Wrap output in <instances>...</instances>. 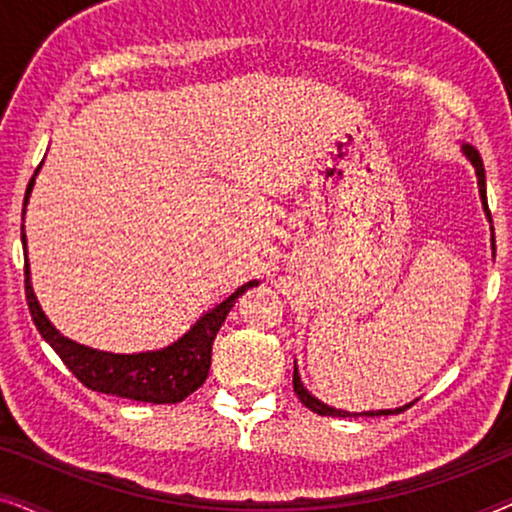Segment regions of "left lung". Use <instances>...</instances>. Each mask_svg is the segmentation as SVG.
I'll use <instances>...</instances> for the list:
<instances>
[{"mask_svg":"<svg viewBox=\"0 0 512 512\" xmlns=\"http://www.w3.org/2000/svg\"><path fill=\"white\" fill-rule=\"evenodd\" d=\"M464 153L471 160L473 167H475V174H478V186H480V198H482V205H485V212L489 219H492V214H489V207H487V191H485V170H482V158L480 153L473 149V146H464ZM293 391H296L300 403L305 405V408H310L312 412H317V415H328V417H356L352 412H345V410H335V408H328L321 401H317L312 394H307V389L303 387V382H300L298 377V368H293ZM405 408H410V405H405ZM405 408H396V410H377V412H361V415L366 417H377V415H396V412H403Z\"/></svg>","mask_w":512,"mask_h":512,"instance_id":"obj_1","label":"left lung"}]
</instances>
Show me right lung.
Returning <instances> with one entry per match:
<instances>
[{
	"instance_id": "add662e5",
	"label": "right lung",
	"mask_w": 512,
	"mask_h": 512,
	"mask_svg": "<svg viewBox=\"0 0 512 512\" xmlns=\"http://www.w3.org/2000/svg\"><path fill=\"white\" fill-rule=\"evenodd\" d=\"M37 177V172H34ZM34 177L27 184L25 205L34 186ZM25 242V235H23ZM258 282H247L237 289L233 296L216 305L207 312L184 338L174 345L160 349V352L144 354H109L97 352V349L83 347L79 342L67 340L65 335L55 331L46 314L34 298L30 284V270L25 263V298L30 307L32 321L44 340L55 349L62 363L72 370L76 380L86 384L88 389L128 398V401H142L153 405H172L191 396L202 382L207 380L209 366H212V342L219 333L223 321H226L230 307L244 291L256 286Z\"/></svg>"
}]
</instances>
